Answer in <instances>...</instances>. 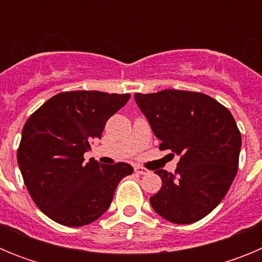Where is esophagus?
I'll use <instances>...</instances> for the list:
<instances>
[{"mask_svg":"<svg viewBox=\"0 0 262 262\" xmlns=\"http://www.w3.org/2000/svg\"><path fill=\"white\" fill-rule=\"evenodd\" d=\"M135 172L138 173V174H147V173H149V170H148L147 168H144V166L136 165L135 166Z\"/></svg>","mask_w":262,"mask_h":262,"instance_id":"34e87169","label":"esophagus"}]
</instances>
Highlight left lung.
I'll use <instances>...</instances> for the list:
<instances>
[{
  "instance_id": "left-lung-1",
  "label": "left lung",
  "mask_w": 262,
  "mask_h": 262,
  "mask_svg": "<svg viewBox=\"0 0 262 262\" xmlns=\"http://www.w3.org/2000/svg\"><path fill=\"white\" fill-rule=\"evenodd\" d=\"M160 151L181 156L174 174L157 169L163 186L149 198L166 221L190 224L216 207L239 168L242 135L232 114L216 99L198 92L166 89L135 93Z\"/></svg>"
}]
</instances>
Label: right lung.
Masks as SVG:
<instances>
[{
	"label": "right lung",
	"mask_w": 262,
	"mask_h": 262,
	"mask_svg": "<svg viewBox=\"0 0 262 262\" xmlns=\"http://www.w3.org/2000/svg\"><path fill=\"white\" fill-rule=\"evenodd\" d=\"M129 97L97 90L62 92L26 120L18 165L32 201L56 223L81 227L97 221L108 209L120 180L134 172L126 163L103 165L84 159L89 143L101 139L108 118Z\"/></svg>",
	"instance_id": "obj_1"
}]
</instances>
